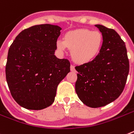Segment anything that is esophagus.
<instances>
[{"mask_svg": "<svg viewBox=\"0 0 134 134\" xmlns=\"http://www.w3.org/2000/svg\"><path fill=\"white\" fill-rule=\"evenodd\" d=\"M70 69H71V71H76V69H75V66H74V65H71Z\"/></svg>", "mask_w": 134, "mask_h": 134, "instance_id": "obj_1", "label": "esophagus"}]
</instances>
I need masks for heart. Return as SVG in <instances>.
I'll use <instances>...</instances> for the list:
<instances>
[{"label": "heart", "mask_w": 134, "mask_h": 134, "mask_svg": "<svg viewBox=\"0 0 134 134\" xmlns=\"http://www.w3.org/2000/svg\"><path fill=\"white\" fill-rule=\"evenodd\" d=\"M103 43L101 32L89 29H77L67 32L64 40L58 39L57 48L60 52L71 49V54L78 63H85L93 60L99 52Z\"/></svg>", "instance_id": "heart-1"}]
</instances>
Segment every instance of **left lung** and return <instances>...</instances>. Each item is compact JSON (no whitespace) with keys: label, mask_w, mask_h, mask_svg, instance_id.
I'll return each mask as SVG.
<instances>
[{"label":"left lung","mask_w":134,"mask_h":134,"mask_svg":"<svg viewBox=\"0 0 134 134\" xmlns=\"http://www.w3.org/2000/svg\"><path fill=\"white\" fill-rule=\"evenodd\" d=\"M103 36L99 54L92 61L76 66V92L91 108L102 107L119 97L130 70L125 42L114 29L97 24Z\"/></svg>","instance_id":"obj_1"}]
</instances>
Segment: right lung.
I'll return each mask as SVG.
<instances>
[{
	"label": "right lung",
	"instance_id": "right-lung-1",
	"mask_svg": "<svg viewBox=\"0 0 134 134\" xmlns=\"http://www.w3.org/2000/svg\"><path fill=\"white\" fill-rule=\"evenodd\" d=\"M61 28L48 24L24 29L8 52L5 74L15 102L39 110L54 102L57 86L70 71V62L54 55Z\"/></svg>",
	"mask_w": 134,
	"mask_h": 134
}]
</instances>
